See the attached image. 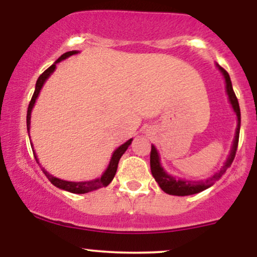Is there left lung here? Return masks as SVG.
I'll use <instances>...</instances> for the list:
<instances>
[{
  "instance_id": "obj_1",
  "label": "left lung",
  "mask_w": 257,
  "mask_h": 257,
  "mask_svg": "<svg viewBox=\"0 0 257 257\" xmlns=\"http://www.w3.org/2000/svg\"><path fill=\"white\" fill-rule=\"evenodd\" d=\"M219 70L222 72L223 78H225L226 82V91L227 95H228L229 102H231L233 111L235 112L238 118L237 123V129H235V137L234 140H233V145L231 153H229L228 158L223 164V167L221 168L217 173H215L211 178L204 180V181H188V180H182V179H176L173 178L172 175L166 173V170L163 169L161 166V162H159V156L157 150H156L155 146H151V155H150V164H151V173L155 178L156 181L158 182L159 187L164 191V192L168 194H173V196H191V194H196L202 192V191L206 190L210 186L215 184V181H217L223 174L226 173V170L231 167L233 159L235 157V152H237L238 147V140H239V131H240V108L239 104H238V99L235 96L234 91H233L232 88V82L231 78H229L228 72L226 71L225 69L217 65Z\"/></svg>"
}]
</instances>
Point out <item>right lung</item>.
I'll return each instance as SVG.
<instances>
[{
    "label": "right lung",
    "mask_w": 257,
    "mask_h": 257,
    "mask_svg": "<svg viewBox=\"0 0 257 257\" xmlns=\"http://www.w3.org/2000/svg\"><path fill=\"white\" fill-rule=\"evenodd\" d=\"M77 51H71V52H66L64 53L63 55H61L60 58L58 59L57 61H55L54 64L52 65V66H49L48 69L44 71L42 75L40 76L36 82V88H35V91H34V95H32L31 98V101L30 104H29V107H28V116H26V124H28V132L29 134H30V119H31V111H32V107H34L35 102H36V99L38 96V94H40L41 89H42L44 82L47 81V78L49 77V76L52 75L53 71L55 70V67H57V64L60 63L61 60H64V59L71 57L73 54H77ZM29 138H30V135H29ZM133 139H129L126 143L123 144V145H120L118 149L116 150L113 153H112V157H111V161H110V164H108L107 169L105 170V173L102 174L101 178H98L95 180H90V181H82V182H73V181H66V180H61V179H58L55 178V176H53L52 174H49L47 172L46 169H44L43 167H41V169H42V172L44 173V175L48 178L49 181L52 182L53 185L57 186L58 188H61V190L64 191H67V192H71V193H79V194H83V193H88V192H91V191H95V190H99V188L101 187H106L110 182L113 180L114 175H116V172H117V167H118V162L120 157L123 156V153L126 151V149H128L129 145L132 144ZM32 145V143H31ZM32 147V146H31ZM34 152V156L35 158H36V162L38 163V166H41L40 162H38V158L36 156V153Z\"/></svg>",
    "instance_id": "right-lung-1"
}]
</instances>
